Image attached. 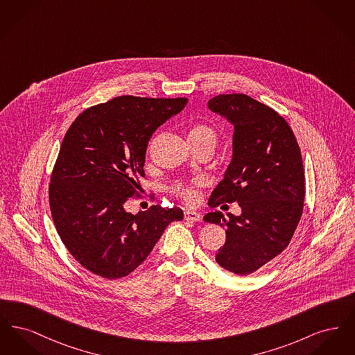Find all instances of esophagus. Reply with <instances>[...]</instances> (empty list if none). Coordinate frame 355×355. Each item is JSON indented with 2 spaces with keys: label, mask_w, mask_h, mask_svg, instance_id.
<instances>
[{
  "label": "esophagus",
  "mask_w": 355,
  "mask_h": 355,
  "mask_svg": "<svg viewBox=\"0 0 355 355\" xmlns=\"http://www.w3.org/2000/svg\"><path fill=\"white\" fill-rule=\"evenodd\" d=\"M184 218L186 220H191V222H198L201 220V216L193 210H185L184 211Z\"/></svg>",
  "instance_id": "34e87169"
}]
</instances>
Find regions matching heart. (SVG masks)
Wrapping results in <instances>:
<instances>
[{"label":"heart","instance_id":"heart-1","mask_svg":"<svg viewBox=\"0 0 355 355\" xmlns=\"http://www.w3.org/2000/svg\"><path fill=\"white\" fill-rule=\"evenodd\" d=\"M187 141L191 146H203L213 150L218 142V132L209 123L198 122L189 128ZM201 180H193L190 182H178L170 187L173 196L185 203L197 202V194L194 191V186L200 185Z\"/></svg>","mask_w":355,"mask_h":355}]
</instances>
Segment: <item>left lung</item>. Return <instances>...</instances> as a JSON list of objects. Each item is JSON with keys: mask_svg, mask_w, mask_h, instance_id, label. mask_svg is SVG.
<instances>
[{"mask_svg": "<svg viewBox=\"0 0 355 355\" xmlns=\"http://www.w3.org/2000/svg\"><path fill=\"white\" fill-rule=\"evenodd\" d=\"M209 107L234 125L233 159L209 205L238 202L242 214L207 213L203 220L226 227L216 261L246 275L282 253L302 217L304 171L301 149L286 119L246 94H220Z\"/></svg>", "mask_w": 355, "mask_h": 355, "instance_id": "left-lung-1", "label": "left lung"}]
</instances>
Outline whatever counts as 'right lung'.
Wrapping results in <instances>:
<instances>
[{"label": "right lung", "mask_w": 355, "mask_h": 355, "mask_svg": "<svg viewBox=\"0 0 355 355\" xmlns=\"http://www.w3.org/2000/svg\"><path fill=\"white\" fill-rule=\"evenodd\" d=\"M187 98L121 96L85 109L62 139L53 166L49 205L55 230L86 270L117 279L150 254L178 207L153 205L133 216L123 206L141 197L148 142Z\"/></svg>", "instance_id": "1"}]
</instances>
